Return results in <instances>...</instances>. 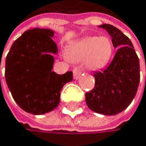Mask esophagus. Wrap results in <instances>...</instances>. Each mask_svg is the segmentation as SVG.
Instances as JSON below:
<instances>
[{
    "mask_svg": "<svg viewBox=\"0 0 146 146\" xmlns=\"http://www.w3.org/2000/svg\"><path fill=\"white\" fill-rule=\"evenodd\" d=\"M80 75H82V67L80 66H77L74 69V78L75 80H78Z\"/></svg>",
    "mask_w": 146,
    "mask_h": 146,
    "instance_id": "esophagus-1",
    "label": "esophagus"
}]
</instances>
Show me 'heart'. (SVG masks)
<instances>
[{
  "label": "heart",
  "mask_w": 146,
  "mask_h": 146,
  "mask_svg": "<svg viewBox=\"0 0 146 146\" xmlns=\"http://www.w3.org/2000/svg\"><path fill=\"white\" fill-rule=\"evenodd\" d=\"M113 50V44L110 38L90 36L72 44L67 51V57L72 61L85 59L88 69L98 71L109 64Z\"/></svg>",
  "instance_id": "heart-1"
}]
</instances>
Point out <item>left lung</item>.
I'll list each match as a JSON object with an SVG mask.
<instances>
[{
  "label": "left lung",
  "mask_w": 146,
  "mask_h": 146,
  "mask_svg": "<svg viewBox=\"0 0 146 146\" xmlns=\"http://www.w3.org/2000/svg\"><path fill=\"white\" fill-rule=\"evenodd\" d=\"M98 27L106 30L118 49L109 66L94 74L95 88L85 94L86 104L97 113L115 115L127 108L137 94L140 82L139 59L131 40L121 31L108 24Z\"/></svg>",
  "instance_id": "1"
}]
</instances>
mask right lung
Masks as SVG:
<instances>
[{
    "label": "right lung",
    "instance_id": "1",
    "mask_svg": "<svg viewBox=\"0 0 146 146\" xmlns=\"http://www.w3.org/2000/svg\"><path fill=\"white\" fill-rule=\"evenodd\" d=\"M54 31L33 28L25 32L6 56L5 79L15 102L26 113L40 115L55 110L64 85L72 80V72L52 71L58 51Z\"/></svg>",
    "mask_w": 146,
    "mask_h": 146
}]
</instances>
